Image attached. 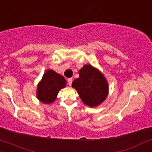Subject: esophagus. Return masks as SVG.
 Here are the masks:
<instances>
[{
	"label": "esophagus",
	"mask_w": 152,
	"mask_h": 152,
	"mask_svg": "<svg viewBox=\"0 0 152 152\" xmlns=\"http://www.w3.org/2000/svg\"><path fill=\"white\" fill-rule=\"evenodd\" d=\"M72 81H73V79H72V78H70V79H68V85L71 86Z\"/></svg>",
	"instance_id": "obj_1"
}]
</instances>
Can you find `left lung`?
<instances>
[{"instance_id":"obj_1","label":"left lung","mask_w":152,"mask_h":152,"mask_svg":"<svg viewBox=\"0 0 152 152\" xmlns=\"http://www.w3.org/2000/svg\"><path fill=\"white\" fill-rule=\"evenodd\" d=\"M79 77L72 83L81 100L89 107L101 104L108 95V83L98 69L87 64L79 71Z\"/></svg>"}]
</instances>
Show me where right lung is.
Instances as JSON below:
<instances>
[{
	"label": "right lung",
	"instance_id": "add662e5",
	"mask_svg": "<svg viewBox=\"0 0 152 152\" xmlns=\"http://www.w3.org/2000/svg\"><path fill=\"white\" fill-rule=\"evenodd\" d=\"M66 86L63 76L53 70H47L37 85L36 97L41 103L50 104L57 98L58 92Z\"/></svg>",
	"mask_w": 152,
	"mask_h": 152
}]
</instances>
